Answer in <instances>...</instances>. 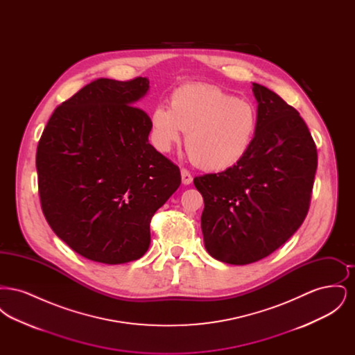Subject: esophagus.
I'll use <instances>...</instances> for the list:
<instances>
[{
    "instance_id": "34e87169",
    "label": "esophagus",
    "mask_w": 355,
    "mask_h": 355,
    "mask_svg": "<svg viewBox=\"0 0 355 355\" xmlns=\"http://www.w3.org/2000/svg\"><path fill=\"white\" fill-rule=\"evenodd\" d=\"M181 177H182V184H184V185H190V184H191L193 177H191V174L189 173V170L181 169Z\"/></svg>"
}]
</instances>
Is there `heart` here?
Segmentation results:
<instances>
[{
    "label": "heart",
    "instance_id": "b5f03b06",
    "mask_svg": "<svg viewBox=\"0 0 355 355\" xmlns=\"http://www.w3.org/2000/svg\"><path fill=\"white\" fill-rule=\"evenodd\" d=\"M258 126L252 102L216 85H182L171 93L170 106L158 105L152 113L153 137L159 152H169L186 132L190 159L213 171L238 165L250 152Z\"/></svg>",
    "mask_w": 355,
    "mask_h": 355
}]
</instances>
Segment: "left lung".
Segmentation results:
<instances>
[{
  "label": "left lung",
  "instance_id": "1",
  "mask_svg": "<svg viewBox=\"0 0 355 355\" xmlns=\"http://www.w3.org/2000/svg\"><path fill=\"white\" fill-rule=\"evenodd\" d=\"M259 126L248 155L230 169L194 178L202 194L207 253L248 265L282 246L309 211L317 146L300 113L270 89L253 84Z\"/></svg>",
  "mask_w": 355,
  "mask_h": 355
}]
</instances>
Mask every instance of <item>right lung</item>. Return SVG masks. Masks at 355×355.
I'll return each instance as SVG.
<instances>
[{
    "label": "right lung",
    "instance_id": "right-lung-1",
    "mask_svg": "<svg viewBox=\"0 0 355 355\" xmlns=\"http://www.w3.org/2000/svg\"><path fill=\"white\" fill-rule=\"evenodd\" d=\"M148 89L145 77L86 85L55 107L37 146L44 216L94 262L146 253L154 213L181 185L180 168L148 141L152 119L135 106Z\"/></svg>",
    "mask_w": 355,
    "mask_h": 355
}]
</instances>
